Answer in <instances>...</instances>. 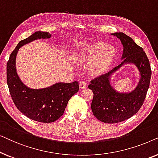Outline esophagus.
Segmentation results:
<instances>
[{"label":"esophagus","instance_id":"esophagus-1","mask_svg":"<svg viewBox=\"0 0 158 158\" xmlns=\"http://www.w3.org/2000/svg\"><path fill=\"white\" fill-rule=\"evenodd\" d=\"M79 86L81 89H84V88L87 87V83H86L84 81H81L79 83Z\"/></svg>","mask_w":158,"mask_h":158}]
</instances>
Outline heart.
I'll list each match as a JSON object with an SVG mask.
<instances>
[{
	"mask_svg": "<svg viewBox=\"0 0 158 158\" xmlns=\"http://www.w3.org/2000/svg\"><path fill=\"white\" fill-rule=\"evenodd\" d=\"M115 49L111 46H107L103 42H97L89 44L80 51L76 55V59L83 62H90L94 59L92 68L95 72H101L110 65L115 57Z\"/></svg>",
	"mask_w": 158,
	"mask_h": 158,
	"instance_id": "b5f03b06",
	"label": "heart"
}]
</instances>
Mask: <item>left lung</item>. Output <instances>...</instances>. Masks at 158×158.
Masks as SVG:
<instances>
[{
    "label": "left lung",
    "mask_w": 158,
    "mask_h": 158,
    "mask_svg": "<svg viewBox=\"0 0 158 158\" xmlns=\"http://www.w3.org/2000/svg\"><path fill=\"white\" fill-rule=\"evenodd\" d=\"M112 34L119 39L124 47L122 59L124 58V60L122 64L127 62L135 64L141 75V81L138 88L131 93L119 94L116 92L110 85L108 77L121 64L90 81L88 88L94 93L92 112L99 121L107 124L123 122L139 111L146 98L152 75L150 62L143 49L122 32Z\"/></svg>",
    "instance_id": "left-lung-1"
}]
</instances>
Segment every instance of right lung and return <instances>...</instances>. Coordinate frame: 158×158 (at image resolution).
<instances>
[{"mask_svg": "<svg viewBox=\"0 0 158 158\" xmlns=\"http://www.w3.org/2000/svg\"><path fill=\"white\" fill-rule=\"evenodd\" d=\"M48 32L36 31L21 40L10 54L6 65L8 89L15 106L32 120L42 123L55 122L64 114L68 103L79 90L78 82L59 83L43 89H31L23 85L16 70V57L21 46L37 39H48Z\"/></svg>", "mask_w": 158, "mask_h": 158, "instance_id": "obj_1", "label": "right lung"}]
</instances>
